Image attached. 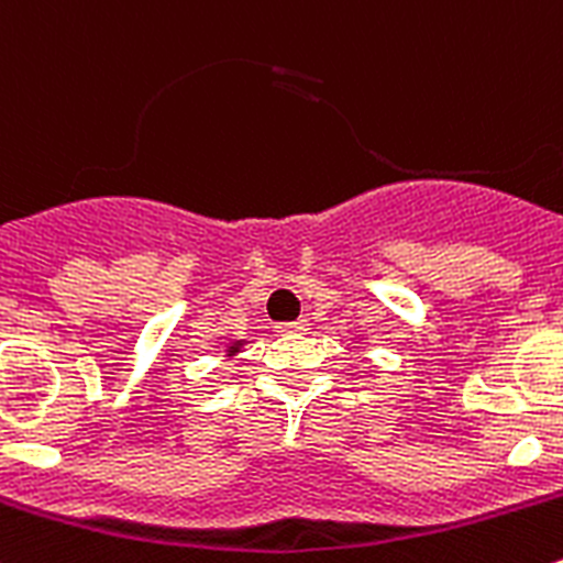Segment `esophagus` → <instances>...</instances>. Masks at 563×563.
I'll return each mask as SVG.
<instances>
[{"label":"esophagus","mask_w":563,"mask_h":563,"mask_svg":"<svg viewBox=\"0 0 563 563\" xmlns=\"http://www.w3.org/2000/svg\"><path fill=\"white\" fill-rule=\"evenodd\" d=\"M306 328H309V320H295V322H282V325H276V331L282 333H303Z\"/></svg>","instance_id":"34e87169"}]
</instances>
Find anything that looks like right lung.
<instances>
[{
  "label": "right lung",
  "mask_w": 563,
  "mask_h": 563,
  "mask_svg": "<svg viewBox=\"0 0 563 563\" xmlns=\"http://www.w3.org/2000/svg\"><path fill=\"white\" fill-rule=\"evenodd\" d=\"M243 344H246V339H238V342H230V344H227V353H224L227 358H235V355L241 353Z\"/></svg>",
  "instance_id": "1"
}]
</instances>
